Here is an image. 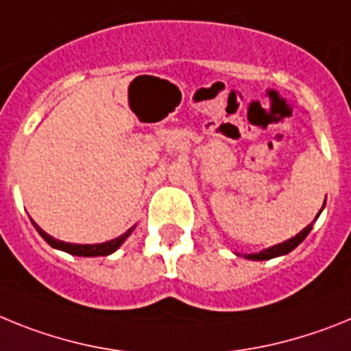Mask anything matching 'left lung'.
<instances>
[{"label":"left lung","mask_w":351,"mask_h":351,"mask_svg":"<svg viewBox=\"0 0 351 351\" xmlns=\"http://www.w3.org/2000/svg\"><path fill=\"white\" fill-rule=\"evenodd\" d=\"M323 206H325V203H323ZM319 212H322V210H319ZM318 215H316V217H318ZM313 222H311L309 226L304 228L300 233L295 234L293 239L286 240V242H282V243H277V245H274V247H268V249H263V251H260V252H254V254H245V258H247V260H254V261H263V260H272V258H277V256L288 254V252H291L295 247H297L298 243H302V240L306 239L307 234H309V231L313 230Z\"/></svg>","instance_id":"obj_1"}]
</instances>
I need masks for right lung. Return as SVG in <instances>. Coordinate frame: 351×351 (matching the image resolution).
I'll return each mask as SVG.
<instances>
[{
    "instance_id": "add662e5",
    "label": "right lung",
    "mask_w": 351,
    "mask_h": 351,
    "mask_svg": "<svg viewBox=\"0 0 351 351\" xmlns=\"http://www.w3.org/2000/svg\"><path fill=\"white\" fill-rule=\"evenodd\" d=\"M33 222V221H32ZM33 226L36 228V231H38V234H40L42 239L45 240V242L51 245V247L54 249H60V251H65L69 252V254H74V256H84V258H91V256H108V254H112V252L117 251L118 247H120L121 243L125 242V239L129 237L130 233L134 231L132 226L129 231H125L123 234H120L118 239L114 240H109V242H104V243H95V245H81V243H69V242H62V240H56L53 239L51 234L45 233L42 228L36 226V222H33Z\"/></svg>"
}]
</instances>
